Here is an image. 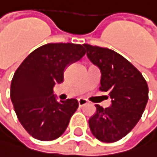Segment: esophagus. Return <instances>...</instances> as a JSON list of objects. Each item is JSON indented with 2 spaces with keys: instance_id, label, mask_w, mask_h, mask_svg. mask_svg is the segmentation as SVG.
Listing matches in <instances>:
<instances>
[{
  "instance_id": "1",
  "label": "esophagus",
  "mask_w": 157,
  "mask_h": 157,
  "mask_svg": "<svg viewBox=\"0 0 157 157\" xmlns=\"http://www.w3.org/2000/svg\"><path fill=\"white\" fill-rule=\"evenodd\" d=\"M78 104H79V106H84L87 104V101L86 99L80 98L79 100H78Z\"/></svg>"
}]
</instances>
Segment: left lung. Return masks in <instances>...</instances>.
<instances>
[{
	"mask_svg": "<svg viewBox=\"0 0 157 157\" xmlns=\"http://www.w3.org/2000/svg\"><path fill=\"white\" fill-rule=\"evenodd\" d=\"M86 56L101 71V91L107 92L111 105H95L88 121L90 131L102 142H115L140 120L148 101V85L137 69L120 53L107 48L84 44Z\"/></svg>",
	"mask_w": 157,
	"mask_h": 157,
	"instance_id": "1",
	"label": "left lung"
}]
</instances>
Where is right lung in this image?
I'll return each mask as SVG.
<instances>
[{
  "instance_id": "add662e5",
  "label": "right lung",
  "mask_w": 157,
  "mask_h": 157,
  "mask_svg": "<svg viewBox=\"0 0 157 157\" xmlns=\"http://www.w3.org/2000/svg\"><path fill=\"white\" fill-rule=\"evenodd\" d=\"M85 53L80 44L48 43L32 52L16 71L11 101L20 122L33 137L50 141L67 129L78 101H57L53 86L64 81L66 68Z\"/></svg>"
}]
</instances>
